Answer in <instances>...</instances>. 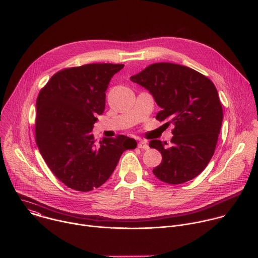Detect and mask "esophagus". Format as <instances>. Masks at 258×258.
Returning <instances> with one entry per match:
<instances>
[{"label": "esophagus", "instance_id": "esophagus-1", "mask_svg": "<svg viewBox=\"0 0 258 258\" xmlns=\"http://www.w3.org/2000/svg\"><path fill=\"white\" fill-rule=\"evenodd\" d=\"M138 148L142 149V150H148L149 149V145L147 144L145 141H141L139 144H138Z\"/></svg>", "mask_w": 258, "mask_h": 258}]
</instances>
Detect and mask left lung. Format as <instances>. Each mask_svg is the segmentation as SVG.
Returning <instances> with one entry per match:
<instances>
[{"label": "left lung", "instance_id": "8db88e82", "mask_svg": "<svg viewBox=\"0 0 258 258\" xmlns=\"http://www.w3.org/2000/svg\"><path fill=\"white\" fill-rule=\"evenodd\" d=\"M130 79L148 90L161 108L156 119L174 124L170 146L160 140L149 143L162 155L154 175L171 185L196 177L213 156L223 122L213 83L192 68L167 62L151 64Z\"/></svg>", "mask_w": 258, "mask_h": 258}]
</instances>
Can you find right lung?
Segmentation results:
<instances>
[{
	"instance_id": "1",
	"label": "right lung",
	"mask_w": 258,
	"mask_h": 258,
	"mask_svg": "<svg viewBox=\"0 0 258 258\" xmlns=\"http://www.w3.org/2000/svg\"><path fill=\"white\" fill-rule=\"evenodd\" d=\"M123 64L93 63L51 78L36 99L35 142L49 168L70 189L89 192L114 171L121 154L137 147L123 135L97 144L92 134L105 109L106 90Z\"/></svg>"
}]
</instances>
